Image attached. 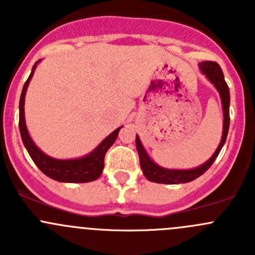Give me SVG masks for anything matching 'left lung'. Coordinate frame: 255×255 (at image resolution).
<instances>
[{"instance_id":"left-lung-1","label":"left lung","mask_w":255,"mask_h":255,"mask_svg":"<svg viewBox=\"0 0 255 255\" xmlns=\"http://www.w3.org/2000/svg\"><path fill=\"white\" fill-rule=\"evenodd\" d=\"M200 71L206 76L208 81L216 87L221 97V104H222V111H223V130H222V138L218 144L217 149L213 153V155L201 164L200 166H196L194 169H166L163 166L158 165L154 160H151L150 156L148 155L146 150L144 149L142 142H140L138 134L135 135V146H137L138 154H139V163L140 168L144 176L151 182H158V184H185V182H190L192 180L197 179L201 176L205 171L210 169L213 161L220 154L221 149L225 145L226 138H227L228 129H230V89L226 82L225 76H223L222 69L217 63L213 61H202L199 64Z\"/></svg>"}]
</instances>
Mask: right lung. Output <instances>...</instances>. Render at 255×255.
I'll return each instance as SVG.
<instances>
[{
    "label": "right lung",
    "mask_w": 255,
    "mask_h": 255,
    "mask_svg": "<svg viewBox=\"0 0 255 255\" xmlns=\"http://www.w3.org/2000/svg\"><path fill=\"white\" fill-rule=\"evenodd\" d=\"M42 61L39 59L35 61L33 65L30 75L25 81L24 86H23L22 94H20L19 100V132L20 137H22L23 144H24L25 149H27L28 154L30 155L32 160L34 161L35 165L39 168V170L43 174L50 177V179L56 180L60 182H89L94 181V180L99 179L101 176L102 170H104V160L105 154L109 150L110 146L115 143L116 138H117L118 132L122 127L115 129L111 134L107 135L96 148L92 151H90L86 155L81 156V158L75 159H56L51 158L47 155L44 151L40 150L33 139L30 138L29 133H28L27 126H25V118H24V100H25V92H27V87L29 85L30 79L33 78L35 68L38 64Z\"/></svg>",
    "instance_id": "right-lung-1"
}]
</instances>
